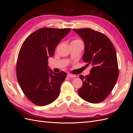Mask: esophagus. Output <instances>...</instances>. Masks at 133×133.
I'll list each match as a JSON object with an SVG mask.
<instances>
[{"label":"esophagus","mask_w":133,"mask_h":133,"mask_svg":"<svg viewBox=\"0 0 133 133\" xmlns=\"http://www.w3.org/2000/svg\"><path fill=\"white\" fill-rule=\"evenodd\" d=\"M67 76L68 77H70V78H75L76 77V75H74V74H67Z\"/></svg>","instance_id":"esophagus-1"}]
</instances>
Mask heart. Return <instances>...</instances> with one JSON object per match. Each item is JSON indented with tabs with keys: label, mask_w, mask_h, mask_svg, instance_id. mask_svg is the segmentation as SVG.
Instances as JSON below:
<instances>
[{
	"label": "heart",
	"mask_w": 133,
	"mask_h": 133,
	"mask_svg": "<svg viewBox=\"0 0 133 133\" xmlns=\"http://www.w3.org/2000/svg\"><path fill=\"white\" fill-rule=\"evenodd\" d=\"M79 42H82V41H80V39H76L73 40V41H72V42H71V43H79Z\"/></svg>",
	"instance_id": "b5f03b06"
}]
</instances>
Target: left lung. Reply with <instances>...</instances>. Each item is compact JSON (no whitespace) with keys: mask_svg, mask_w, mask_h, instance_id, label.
Returning <instances> with one entry per match:
<instances>
[{"mask_svg":"<svg viewBox=\"0 0 133 133\" xmlns=\"http://www.w3.org/2000/svg\"><path fill=\"white\" fill-rule=\"evenodd\" d=\"M85 44L83 60L92 66L90 74L79 76L83 85L78 94L85 101L98 103L105 100L117 82L119 69L113 44L104 34L90 28L73 29Z\"/></svg>","mask_w":133,"mask_h":133,"instance_id":"8db88e82","label":"left lung"}]
</instances>
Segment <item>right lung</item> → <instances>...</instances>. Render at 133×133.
<instances>
[{
    "label": "right lung",
    "instance_id": "1",
    "mask_svg": "<svg viewBox=\"0 0 133 133\" xmlns=\"http://www.w3.org/2000/svg\"><path fill=\"white\" fill-rule=\"evenodd\" d=\"M70 31V28H42L22 44L16 66L17 79L24 94L35 105H48L58 97L66 73L49 69L48 58L53 57L57 45Z\"/></svg>",
    "mask_w": 133,
    "mask_h": 133
}]
</instances>
